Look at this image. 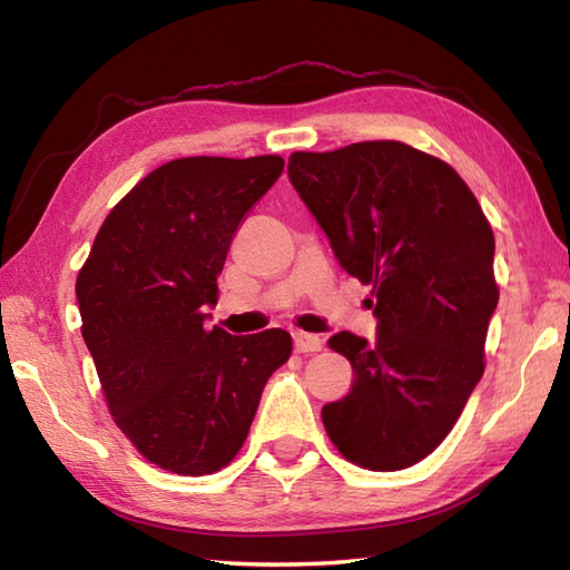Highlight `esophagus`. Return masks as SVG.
Segmentation results:
<instances>
[{
    "instance_id": "1",
    "label": "esophagus",
    "mask_w": 570,
    "mask_h": 570,
    "mask_svg": "<svg viewBox=\"0 0 570 570\" xmlns=\"http://www.w3.org/2000/svg\"><path fill=\"white\" fill-rule=\"evenodd\" d=\"M294 347L296 353H318L323 347V341L318 335H311V333H294Z\"/></svg>"
}]
</instances>
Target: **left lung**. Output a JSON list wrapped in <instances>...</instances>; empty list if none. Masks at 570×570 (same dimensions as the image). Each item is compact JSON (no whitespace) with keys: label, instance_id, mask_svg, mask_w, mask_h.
<instances>
[{"label":"left lung","instance_id":"1","mask_svg":"<svg viewBox=\"0 0 570 570\" xmlns=\"http://www.w3.org/2000/svg\"><path fill=\"white\" fill-rule=\"evenodd\" d=\"M288 180L350 276L372 286L374 341L335 333L355 382L321 416L350 463L402 470L451 433L485 365L494 237L451 166L402 141L288 159Z\"/></svg>","mask_w":570,"mask_h":570}]
</instances>
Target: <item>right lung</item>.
Here are the masks:
<instances>
[{"label":"right lung","mask_w":570,"mask_h":570,"mask_svg":"<svg viewBox=\"0 0 570 570\" xmlns=\"http://www.w3.org/2000/svg\"><path fill=\"white\" fill-rule=\"evenodd\" d=\"M282 156H188L156 168L107 215L76 282L82 337L115 423L154 465L210 475L245 443L292 335L208 331L217 274Z\"/></svg>","instance_id":"obj_1"}]
</instances>
